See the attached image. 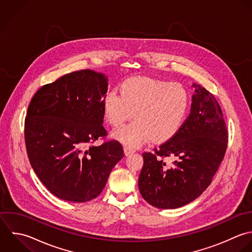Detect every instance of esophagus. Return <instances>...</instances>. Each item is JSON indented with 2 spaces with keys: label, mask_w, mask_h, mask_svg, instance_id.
<instances>
[{
  "label": "esophagus",
  "mask_w": 252,
  "mask_h": 252,
  "mask_svg": "<svg viewBox=\"0 0 252 252\" xmlns=\"http://www.w3.org/2000/svg\"><path fill=\"white\" fill-rule=\"evenodd\" d=\"M124 151H125L126 156H129L130 154L134 153V150L131 149V148H128V147H124Z\"/></svg>",
  "instance_id": "obj_1"
}]
</instances>
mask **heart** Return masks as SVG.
Wrapping results in <instances>:
<instances>
[{
	"label": "heart",
	"instance_id": "heart-1",
	"mask_svg": "<svg viewBox=\"0 0 252 252\" xmlns=\"http://www.w3.org/2000/svg\"><path fill=\"white\" fill-rule=\"evenodd\" d=\"M189 108V95L182 84L147 77L125 80L120 94L110 91L103 100L104 117L111 126H121L134 116L135 121L112 134L128 148L151 138L157 143L170 140L184 125Z\"/></svg>",
	"mask_w": 252,
	"mask_h": 252
}]
</instances>
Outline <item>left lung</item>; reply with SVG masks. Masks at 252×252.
<instances>
[{
	"label": "left lung",
	"instance_id": "left-lung-1",
	"mask_svg": "<svg viewBox=\"0 0 252 252\" xmlns=\"http://www.w3.org/2000/svg\"><path fill=\"white\" fill-rule=\"evenodd\" d=\"M190 114L177 134L154 153H143L139 191L150 205L175 209L195 200L210 186L224 159L228 131L221 108L205 88L192 84ZM173 158L172 167L162 158Z\"/></svg>",
	"mask_w": 252,
	"mask_h": 252
}]
</instances>
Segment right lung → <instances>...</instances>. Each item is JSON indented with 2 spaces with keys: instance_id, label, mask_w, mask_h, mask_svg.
Here are the masks:
<instances>
[{
  "instance_id": "add662e5",
  "label": "right lung",
  "mask_w": 252,
  "mask_h": 252,
  "mask_svg": "<svg viewBox=\"0 0 252 252\" xmlns=\"http://www.w3.org/2000/svg\"><path fill=\"white\" fill-rule=\"evenodd\" d=\"M108 77L83 69L42 86L25 118V145L30 165L55 196L86 202L103 190L109 175L125 156L117 140L91 145L107 134L103 100Z\"/></svg>"
}]
</instances>
